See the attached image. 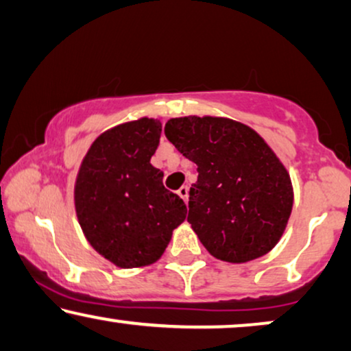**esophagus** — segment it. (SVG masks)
<instances>
[{
  "instance_id": "obj_1",
  "label": "esophagus",
  "mask_w": 351,
  "mask_h": 351,
  "mask_svg": "<svg viewBox=\"0 0 351 351\" xmlns=\"http://www.w3.org/2000/svg\"><path fill=\"white\" fill-rule=\"evenodd\" d=\"M178 195L184 200L186 204H188V200H189V188H188V186H181V188L178 189Z\"/></svg>"
}]
</instances>
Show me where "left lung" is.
<instances>
[{
	"label": "left lung",
	"instance_id": "left-lung-1",
	"mask_svg": "<svg viewBox=\"0 0 351 351\" xmlns=\"http://www.w3.org/2000/svg\"><path fill=\"white\" fill-rule=\"evenodd\" d=\"M165 136L197 165L188 221L208 254L247 263L273 250L291 218L293 188L269 144L249 125L217 115L170 119Z\"/></svg>",
	"mask_w": 351,
	"mask_h": 351
}]
</instances>
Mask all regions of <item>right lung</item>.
Wrapping results in <instances>:
<instances>
[{"label": "right lung", "instance_id": "add662e5", "mask_svg": "<svg viewBox=\"0 0 351 351\" xmlns=\"http://www.w3.org/2000/svg\"><path fill=\"white\" fill-rule=\"evenodd\" d=\"M160 133V120L149 117L117 125L93 141L78 168V223L93 249L119 268L156 263L188 213L151 163Z\"/></svg>", "mask_w": 351, "mask_h": 351}]
</instances>
